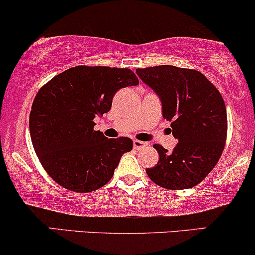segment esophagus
<instances>
[{"label": "esophagus", "instance_id": "1", "mask_svg": "<svg viewBox=\"0 0 255 255\" xmlns=\"http://www.w3.org/2000/svg\"><path fill=\"white\" fill-rule=\"evenodd\" d=\"M147 145L145 142H142V140H133V149L136 150H142Z\"/></svg>", "mask_w": 255, "mask_h": 255}]
</instances>
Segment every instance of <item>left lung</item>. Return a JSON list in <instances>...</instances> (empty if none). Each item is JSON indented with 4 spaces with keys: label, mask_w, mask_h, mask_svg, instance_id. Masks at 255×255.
Listing matches in <instances>:
<instances>
[{
    "label": "left lung",
    "mask_w": 255,
    "mask_h": 255,
    "mask_svg": "<svg viewBox=\"0 0 255 255\" xmlns=\"http://www.w3.org/2000/svg\"><path fill=\"white\" fill-rule=\"evenodd\" d=\"M136 73L158 96L163 118L171 123L172 136L178 140L171 152L153 145L159 159L146 174L166 189L193 188L213 170L224 151L227 112L222 96L199 71L162 65L138 68Z\"/></svg>",
    "instance_id": "8db88e82"
}]
</instances>
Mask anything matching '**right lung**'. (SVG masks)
Segmentation results:
<instances>
[{"instance_id": "right-lung-1", "label": "right lung", "mask_w": 255, "mask_h": 255, "mask_svg": "<svg viewBox=\"0 0 255 255\" xmlns=\"http://www.w3.org/2000/svg\"><path fill=\"white\" fill-rule=\"evenodd\" d=\"M139 84L128 68L77 66L55 75L37 92L29 116L31 143L56 183L75 193L94 191L111 180L128 137L94 131L93 119L108 113L118 90Z\"/></svg>"}]
</instances>
